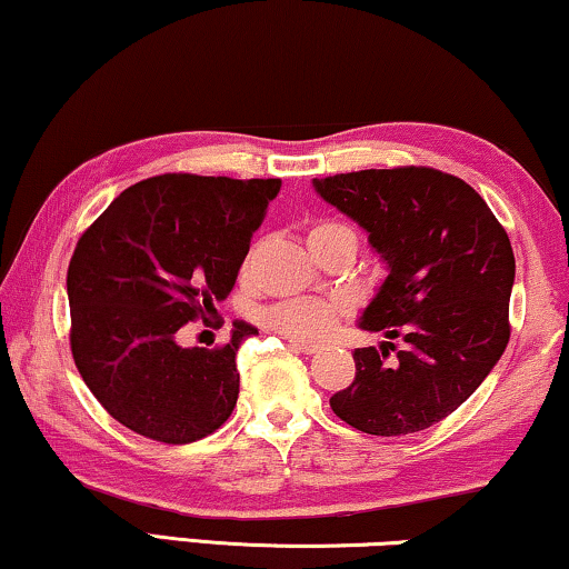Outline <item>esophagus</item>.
<instances>
[{"mask_svg":"<svg viewBox=\"0 0 569 569\" xmlns=\"http://www.w3.org/2000/svg\"><path fill=\"white\" fill-rule=\"evenodd\" d=\"M290 346L298 351H305V353H316L320 349L318 343H308V341H298V339H290Z\"/></svg>","mask_w":569,"mask_h":569,"instance_id":"obj_1","label":"esophagus"}]
</instances>
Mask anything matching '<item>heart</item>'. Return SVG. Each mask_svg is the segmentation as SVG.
I'll return each mask as SVG.
<instances>
[{
    "instance_id": "b5f03b06",
    "label": "heart",
    "mask_w": 569,
    "mask_h": 569,
    "mask_svg": "<svg viewBox=\"0 0 569 569\" xmlns=\"http://www.w3.org/2000/svg\"><path fill=\"white\" fill-rule=\"evenodd\" d=\"M353 238V230L343 223H333V220H320L310 228L308 243H320L331 241V238ZM346 312L343 300H326V298H292L269 305V308L261 312V323L271 331L290 336V339H302V341H318L326 339L328 333L333 331L336 323H339L341 316Z\"/></svg>"
}]
</instances>
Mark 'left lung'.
<instances>
[{
  "label": "left lung",
  "instance_id": "1",
  "mask_svg": "<svg viewBox=\"0 0 569 569\" xmlns=\"http://www.w3.org/2000/svg\"><path fill=\"white\" fill-rule=\"evenodd\" d=\"M328 204L369 236L387 269L359 328L385 333L353 351L357 377L331 398L357 431L408 436L462 406L503 357L516 259L488 202L426 167L312 179ZM407 343L392 362L391 341Z\"/></svg>",
  "mask_w": 569,
  "mask_h": 569
}]
</instances>
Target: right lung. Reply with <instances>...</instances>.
I'll return each mask as SVG.
<instances>
[{"label":"right lung","instance_id":"1","mask_svg":"<svg viewBox=\"0 0 569 569\" xmlns=\"http://www.w3.org/2000/svg\"><path fill=\"white\" fill-rule=\"evenodd\" d=\"M282 179L163 174L128 187L73 251L66 292L79 375L114 421L146 439L189 443L228 421L236 353L257 328L218 349L177 333L233 290Z\"/></svg>","mask_w":569,"mask_h":569}]
</instances>
